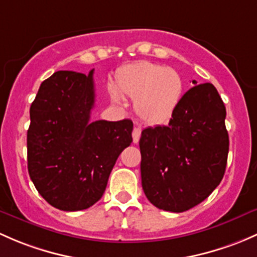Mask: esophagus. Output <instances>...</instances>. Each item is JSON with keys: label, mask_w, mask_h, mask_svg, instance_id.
Listing matches in <instances>:
<instances>
[{"label": "esophagus", "mask_w": 257, "mask_h": 257, "mask_svg": "<svg viewBox=\"0 0 257 257\" xmlns=\"http://www.w3.org/2000/svg\"><path fill=\"white\" fill-rule=\"evenodd\" d=\"M140 134H142V129H140L139 126H136V128L133 129V133H132V136H133V143H134V144H137V143L139 142Z\"/></svg>", "instance_id": "obj_1"}]
</instances>
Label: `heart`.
<instances>
[{
  "mask_svg": "<svg viewBox=\"0 0 257 257\" xmlns=\"http://www.w3.org/2000/svg\"><path fill=\"white\" fill-rule=\"evenodd\" d=\"M183 93L181 75L171 67L150 61H136L118 69L115 88L110 97L120 103L123 97L134 98V110L144 123H166L175 113Z\"/></svg>",
  "mask_w": 257,
  "mask_h": 257,
  "instance_id": "obj_1",
  "label": "heart"
}]
</instances>
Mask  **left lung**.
Returning <instances> with one entry per match:
<instances>
[{
	"mask_svg": "<svg viewBox=\"0 0 257 257\" xmlns=\"http://www.w3.org/2000/svg\"><path fill=\"white\" fill-rule=\"evenodd\" d=\"M225 115L217 88L201 83L183 94L167 125L142 132V186L150 203L181 213L215 190L228 160Z\"/></svg>",
	"mask_w": 257,
	"mask_h": 257,
	"instance_id": "1",
	"label": "left lung"
}]
</instances>
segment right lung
Masks as SVG:
<instances>
[{"label":"right lung","mask_w":257,"mask_h":257,"mask_svg":"<svg viewBox=\"0 0 257 257\" xmlns=\"http://www.w3.org/2000/svg\"><path fill=\"white\" fill-rule=\"evenodd\" d=\"M93 104L92 70L54 72L31 106L29 176L40 196L65 212L101 199L118 156L133 142V121H91Z\"/></svg>","instance_id":"right-lung-1"}]
</instances>
